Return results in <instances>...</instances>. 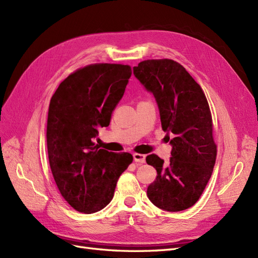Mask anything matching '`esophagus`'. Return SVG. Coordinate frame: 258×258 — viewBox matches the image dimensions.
<instances>
[{"instance_id": "34e87169", "label": "esophagus", "mask_w": 258, "mask_h": 258, "mask_svg": "<svg viewBox=\"0 0 258 258\" xmlns=\"http://www.w3.org/2000/svg\"><path fill=\"white\" fill-rule=\"evenodd\" d=\"M134 160L136 162H140V163H144L145 162V155L142 154H134Z\"/></svg>"}]
</instances>
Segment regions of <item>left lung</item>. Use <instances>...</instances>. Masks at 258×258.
<instances>
[{"instance_id": "8db88e82", "label": "left lung", "mask_w": 258, "mask_h": 258, "mask_svg": "<svg viewBox=\"0 0 258 258\" xmlns=\"http://www.w3.org/2000/svg\"><path fill=\"white\" fill-rule=\"evenodd\" d=\"M134 74L154 96L161 127L172 146L168 165L157 155L146 157L147 165L157 171L147 187V197L169 212L186 210L200 198L215 165L216 145L207 98L185 68L173 60L142 61L134 67Z\"/></svg>"}]
</instances>
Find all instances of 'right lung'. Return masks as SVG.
I'll use <instances>...</instances> for the list:
<instances>
[{
    "mask_svg": "<svg viewBox=\"0 0 258 258\" xmlns=\"http://www.w3.org/2000/svg\"><path fill=\"white\" fill-rule=\"evenodd\" d=\"M130 76L129 66L91 64L69 75L51 97L49 165L62 197L79 212L95 213L110 204L120 174L134 160L129 153L93 143L99 128L110 124Z\"/></svg>",
    "mask_w": 258,
    "mask_h": 258,
    "instance_id": "right-lung-1",
    "label": "right lung"
}]
</instances>
